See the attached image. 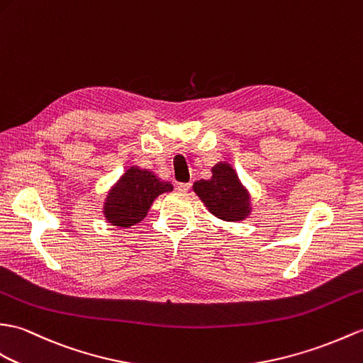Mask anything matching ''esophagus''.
Returning <instances> with one entry per match:
<instances>
[{"label": "esophagus", "instance_id": "1", "mask_svg": "<svg viewBox=\"0 0 363 363\" xmlns=\"http://www.w3.org/2000/svg\"><path fill=\"white\" fill-rule=\"evenodd\" d=\"M191 189V182H179L178 184V190L182 193H187Z\"/></svg>", "mask_w": 363, "mask_h": 363}]
</instances>
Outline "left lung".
Here are the masks:
<instances>
[{
  "label": "left lung",
  "instance_id": "1",
  "mask_svg": "<svg viewBox=\"0 0 363 363\" xmlns=\"http://www.w3.org/2000/svg\"><path fill=\"white\" fill-rule=\"evenodd\" d=\"M193 191L223 221L240 223L250 215V195L230 164L218 162L212 167V178L196 181Z\"/></svg>",
  "mask_w": 363,
  "mask_h": 363
}]
</instances>
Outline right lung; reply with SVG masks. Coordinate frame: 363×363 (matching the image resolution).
<instances>
[{
	"instance_id": "right-lung-1",
	"label": "right lung",
	"mask_w": 363,
	"mask_h": 363,
	"mask_svg": "<svg viewBox=\"0 0 363 363\" xmlns=\"http://www.w3.org/2000/svg\"><path fill=\"white\" fill-rule=\"evenodd\" d=\"M172 190L173 185L159 179L153 172L130 167L108 191L104 202L105 220L121 229L138 224L147 216L153 201Z\"/></svg>"
}]
</instances>
